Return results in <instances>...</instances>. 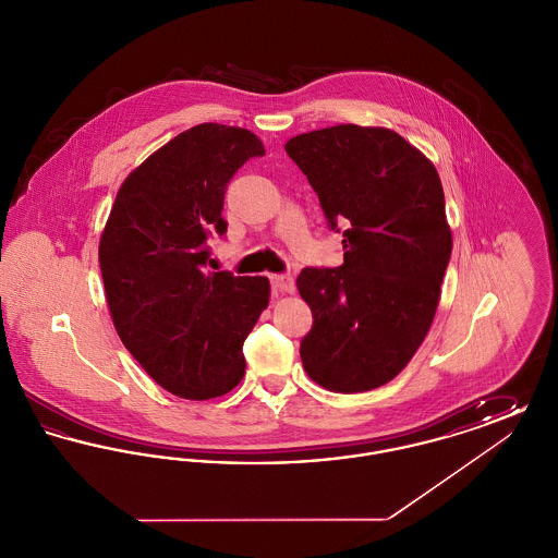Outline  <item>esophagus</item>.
<instances>
[{
  "label": "esophagus",
  "instance_id": "obj_1",
  "mask_svg": "<svg viewBox=\"0 0 558 558\" xmlns=\"http://www.w3.org/2000/svg\"><path fill=\"white\" fill-rule=\"evenodd\" d=\"M269 280H271V289L276 292H294V280H292V276L289 274H274V276H269Z\"/></svg>",
  "mask_w": 558,
  "mask_h": 558
}]
</instances>
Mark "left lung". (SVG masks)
<instances>
[{"instance_id": "left-lung-1", "label": "left lung", "mask_w": 558, "mask_h": 558, "mask_svg": "<svg viewBox=\"0 0 558 558\" xmlns=\"http://www.w3.org/2000/svg\"><path fill=\"white\" fill-rule=\"evenodd\" d=\"M284 150L328 226H345L343 266L296 278L314 316L303 368L328 391H371L408 366L437 312L451 255L439 173L387 128L335 125L294 135Z\"/></svg>"}]
</instances>
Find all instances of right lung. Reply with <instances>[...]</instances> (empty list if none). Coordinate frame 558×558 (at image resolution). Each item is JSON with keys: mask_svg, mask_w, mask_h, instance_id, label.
<instances>
[{"mask_svg": "<svg viewBox=\"0 0 558 558\" xmlns=\"http://www.w3.org/2000/svg\"><path fill=\"white\" fill-rule=\"evenodd\" d=\"M264 155L248 130L190 128L125 178L102 230L112 324L140 366L178 398H219L244 376L242 343L269 303V280L205 271V242L226 234L232 175Z\"/></svg>", "mask_w": 558, "mask_h": 558, "instance_id": "obj_1", "label": "right lung"}]
</instances>
